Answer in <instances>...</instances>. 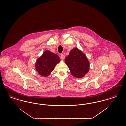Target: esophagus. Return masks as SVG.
Returning <instances> with one entry per match:
<instances>
[{
  "instance_id": "1",
  "label": "esophagus",
  "mask_w": 126,
  "mask_h": 126,
  "mask_svg": "<svg viewBox=\"0 0 126 126\" xmlns=\"http://www.w3.org/2000/svg\"><path fill=\"white\" fill-rule=\"evenodd\" d=\"M61 58L62 60H64L65 58V55H64L63 54H61Z\"/></svg>"
}]
</instances>
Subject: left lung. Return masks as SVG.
Returning a JSON list of instances; mask_svg holds the SVG:
<instances>
[{
	"instance_id": "1",
	"label": "left lung",
	"mask_w": 126,
	"mask_h": 126,
	"mask_svg": "<svg viewBox=\"0 0 126 126\" xmlns=\"http://www.w3.org/2000/svg\"><path fill=\"white\" fill-rule=\"evenodd\" d=\"M65 62L71 75L77 78L83 77L89 71V61L85 54L78 48L70 50L69 55L66 57Z\"/></svg>"
}]
</instances>
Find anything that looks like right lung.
<instances>
[{
	"label": "right lung",
	"instance_id": "1",
	"mask_svg": "<svg viewBox=\"0 0 126 126\" xmlns=\"http://www.w3.org/2000/svg\"><path fill=\"white\" fill-rule=\"evenodd\" d=\"M60 61L61 59L56 54L50 50H45L36 61L35 70L41 76L48 77Z\"/></svg>",
	"mask_w": 126,
	"mask_h": 126
}]
</instances>
